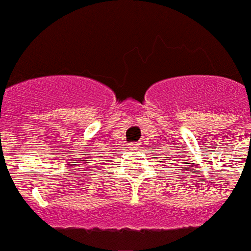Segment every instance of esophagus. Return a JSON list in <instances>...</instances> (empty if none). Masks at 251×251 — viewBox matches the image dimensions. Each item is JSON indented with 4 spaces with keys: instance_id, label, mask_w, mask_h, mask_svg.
Here are the masks:
<instances>
[{
    "instance_id": "34e87169",
    "label": "esophagus",
    "mask_w": 251,
    "mask_h": 251,
    "mask_svg": "<svg viewBox=\"0 0 251 251\" xmlns=\"http://www.w3.org/2000/svg\"><path fill=\"white\" fill-rule=\"evenodd\" d=\"M128 148H130L131 151H135V150H138V146H137V143L132 142V143H130V145H128Z\"/></svg>"
}]
</instances>
